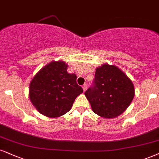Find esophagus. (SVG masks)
<instances>
[{
    "label": "esophagus",
    "instance_id": "1",
    "mask_svg": "<svg viewBox=\"0 0 159 159\" xmlns=\"http://www.w3.org/2000/svg\"><path fill=\"white\" fill-rule=\"evenodd\" d=\"M83 89L84 91H85L86 90H87V85H86V84H85V85H83Z\"/></svg>",
    "mask_w": 159,
    "mask_h": 159
}]
</instances>
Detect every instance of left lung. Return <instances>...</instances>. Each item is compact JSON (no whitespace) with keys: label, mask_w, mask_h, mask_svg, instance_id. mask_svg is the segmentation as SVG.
I'll use <instances>...</instances> for the list:
<instances>
[{"label":"left lung","mask_w":159,"mask_h":159,"mask_svg":"<svg viewBox=\"0 0 159 159\" xmlns=\"http://www.w3.org/2000/svg\"><path fill=\"white\" fill-rule=\"evenodd\" d=\"M93 111L99 116L112 119L121 114L135 95L134 85L122 70L113 65L96 68L93 85L85 92Z\"/></svg>","instance_id":"left-lung-1"}]
</instances>
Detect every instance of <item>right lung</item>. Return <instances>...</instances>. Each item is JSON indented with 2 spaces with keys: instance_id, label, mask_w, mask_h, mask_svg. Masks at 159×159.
I'll list each match as a JSON object with an SVG mask.
<instances>
[{
  "instance_id": "1",
  "label": "right lung",
  "mask_w": 159,
  "mask_h": 159,
  "mask_svg": "<svg viewBox=\"0 0 159 159\" xmlns=\"http://www.w3.org/2000/svg\"><path fill=\"white\" fill-rule=\"evenodd\" d=\"M63 61H52L39 70L29 85V98L41 114L56 118L70 111L83 92L76 76L68 74Z\"/></svg>"
}]
</instances>
